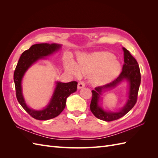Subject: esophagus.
<instances>
[{
	"instance_id": "34e87169",
	"label": "esophagus",
	"mask_w": 158,
	"mask_h": 158,
	"mask_svg": "<svg viewBox=\"0 0 158 158\" xmlns=\"http://www.w3.org/2000/svg\"><path fill=\"white\" fill-rule=\"evenodd\" d=\"M85 87V83L84 82H80L78 84V89H81Z\"/></svg>"
}]
</instances>
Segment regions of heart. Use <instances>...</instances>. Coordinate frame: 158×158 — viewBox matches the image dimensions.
<instances>
[{
    "label": "heart",
    "instance_id": "obj_1",
    "mask_svg": "<svg viewBox=\"0 0 158 158\" xmlns=\"http://www.w3.org/2000/svg\"><path fill=\"white\" fill-rule=\"evenodd\" d=\"M66 69L77 76L80 73H92L91 82L95 84H103L118 74L121 70V64L111 52H98L80 55L77 66L73 62H69Z\"/></svg>",
    "mask_w": 158,
    "mask_h": 158
}]
</instances>
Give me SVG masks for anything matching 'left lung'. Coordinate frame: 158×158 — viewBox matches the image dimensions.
Wrapping results in <instances>:
<instances>
[{"label": "left lung", "instance_id": "left-lung-1", "mask_svg": "<svg viewBox=\"0 0 158 158\" xmlns=\"http://www.w3.org/2000/svg\"><path fill=\"white\" fill-rule=\"evenodd\" d=\"M124 51V61L125 63L123 66V70L118 77L103 86H98L92 90V98L90 103V110L94 115L99 119L105 121H112L123 117L135 106L137 102L138 93L139 89L141 75L138 64L136 60L134 58L125 47H123ZM123 79H127L130 84L129 93V99L126 106L118 112H107L98 106L99 95L102 90L109 87H113L120 83Z\"/></svg>", "mask_w": 158, "mask_h": 158}]
</instances>
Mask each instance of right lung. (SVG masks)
I'll list each match as a JSON object with an SVG mask.
<instances>
[{"label":"right lung","mask_w":158,"mask_h":158,"mask_svg":"<svg viewBox=\"0 0 158 158\" xmlns=\"http://www.w3.org/2000/svg\"><path fill=\"white\" fill-rule=\"evenodd\" d=\"M60 45L52 44H39L33 45L22 52L14 73L16 95L21 106L31 117L37 120H49L60 114L66 106V101L69 95L77 90L78 82L72 81L68 83L56 82V87L48 106L41 111H35L28 107L23 99L22 94L21 81L23 74L30 66L38 59L51 55L59 49Z\"/></svg>","instance_id":"1"}]
</instances>
